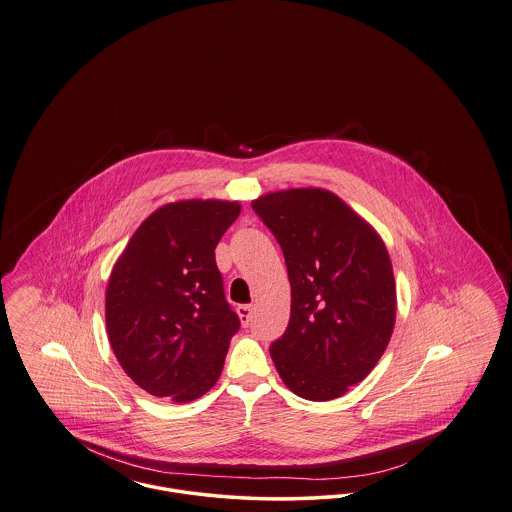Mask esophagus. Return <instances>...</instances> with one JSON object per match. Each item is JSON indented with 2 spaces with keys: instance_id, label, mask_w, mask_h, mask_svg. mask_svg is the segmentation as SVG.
<instances>
[{
  "instance_id": "obj_1",
  "label": "esophagus",
  "mask_w": 512,
  "mask_h": 512,
  "mask_svg": "<svg viewBox=\"0 0 512 512\" xmlns=\"http://www.w3.org/2000/svg\"><path fill=\"white\" fill-rule=\"evenodd\" d=\"M238 317H240L244 326H249L251 320H253V305H240L238 307Z\"/></svg>"
}]
</instances>
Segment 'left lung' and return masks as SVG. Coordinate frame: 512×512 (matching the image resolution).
Here are the masks:
<instances>
[{
    "instance_id": "left-lung-1",
    "label": "left lung",
    "mask_w": 512,
    "mask_h": 512,
    "mask_svg": "<svg viewBox=\"0 0 512 512\" xmlns=\"http://www.w3.org/2000/svg\"><path fill=\"white\" fill-rule=\"evenodd\" d=\"M282 247L292 286L290 324L272 341L282 382L330 401L365 380L390 343L395 280L376 230L340 197L297 188L251 201Z\"/></svg>"
}]
</instances>
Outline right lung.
<instances>
[{"label":"right lung","mask_w":512,"mask_h":512,"mask_svg":"<svg viewBox=\"0 0 512 512\" xmlns=\"http://www.w3.org/2000/svg\"><path fill=\"white\" fill-rule=\"evenodd\" d=\"M240 211L219 199L163 205L113 267L107 336L122 370L155 397L194 401L219 380L240 318L224 297L215 247Z\"/></svg>","instance_id":"add662e5"}]
</instances>
